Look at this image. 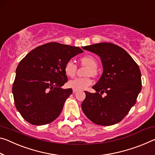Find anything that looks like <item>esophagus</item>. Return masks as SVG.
I'll return each instance as SVG.
<instances>
[{
    "label": "esophagus",
    "instance_id": "esophagus-1",
    "mask_svg": "<svg viewBox=\"0 0 155 155\" xmlns=\"http://www.w3.org/2000/svg\"><path fill=\"white\" fill-rule=\"evenodd\" d=\"M77 91H78V90H75V89H73V92H74V93H76V92H77Z\"/></svg>",
    "mask_w": 155,
    "mask_h": 155
}]
</instances>
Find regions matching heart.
Wrapping results in <instances>:
<instances>
[{
    "label": "heart",
    "mask_w": 155,
    "mask_h": 155,
    "mask_svg": "<svg viewBox=\"0 0 155 155\" xmlns=\"http://www.w3.org/2000/svg\"><path fill=\"white\" fill-rule=\"evenodd\" d=\"M81 61L83 65H86L88 67L85 74L91 76L96 75V74H97V71H96V70H97V68L98 63L94 57H93L92 56L90 55L84 56L81 58ZM64 71L65 74L67 75L68 77H74L76 71H77V65H76L73 61H68L65 65ZM92 81L90 77L77 78L73 80L70 81L68 82V85L70 87L73 88V89L81 90H85V88L90 86V85L92 84Z\"/></svg>",
    "instance_id": "b5f03b06"
}]
</instances>
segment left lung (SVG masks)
Segmentation results:
<instances>
[{
	"label": "left lung",
	"instance_id": "left-lung-1",
	"mask_svg": "<svg viewBox=\"0 0 155 155\" xmlns=\"http://www.w3.org/2000/svg\"><path fill=\"white\" fill-rule=\"evenodd\" d=\"M83 48L99 56L104 70L99 81L92 87L96 92L85 91L83 112L97 125L117 124L127 114L141 92L139 66L124 49L115 44L100 43ZM104 93L105 97L102 96Z\"/></svg>",
	"mask_w": 155,
	"mask_h": 155
}]
</instances>
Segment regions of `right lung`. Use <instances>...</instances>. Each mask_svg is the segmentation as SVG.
Returning a JSON list of instances; mask_svg holds the SVG:
<instances>
[{
	"label": "right lung",
	"mask_w": 155,
	"mask_h": 155,
	"mask_svg": "<svg viewBox=\"0 0 155 155\" xmlns=\"http://www.w3.org/2000/svg\"><path fill=\"white\" fill-rule=\"evenodd\" d=\"M83 50L78 47L51 42L31 50L16 70L12 86L14 104L25 120L35 126L45 125L57 118L72 88L68 82L66 63Z\"/></svg>",
	"instance_id": "obj_1"
}]
</instances>
